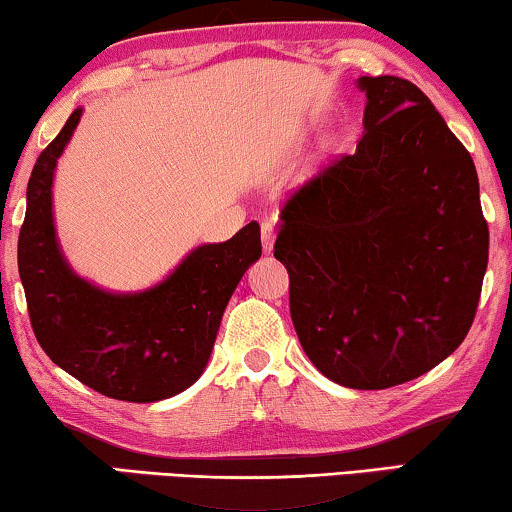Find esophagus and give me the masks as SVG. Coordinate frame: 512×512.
Instances as JSON below:
<instances>
[{"label": "esophagus", "instance_id": "1", "mask_svg": "<svg viewBox=\"0 0 512 512\" xmlns=\"http://www.w3.org/2000/svg\"><path fill=\"white\" fill-rule=\"evenodd\" d=\"M261 237H263V251L270 254L272 247H275V226L270 221L261 223Z\"/></svg>", "mask_w": 512, "mask_h": 512}]
</instances>
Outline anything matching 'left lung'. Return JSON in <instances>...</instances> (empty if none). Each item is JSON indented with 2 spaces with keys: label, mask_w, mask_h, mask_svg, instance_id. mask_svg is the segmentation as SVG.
I'll return each mask as SVG.
<instances>
[{
  "label": "left lung",
  "mask_w": 512,
  "mask_h": 512,
  "mask_svg": "<svg viewBox=\"0 0 512 512\" xmlns=\"http://www.w3.org/2000/svg\"><path fill=\"white\" fill-rule=\"evenodd\" d=\"M363 135L293 193L275 258L298 340L328 380L389 389L447 359L475 319L489 230L471 153L415 83L361 76Z\"/></svg>",
  "instance_id": "obj_1"
}]
</instances>
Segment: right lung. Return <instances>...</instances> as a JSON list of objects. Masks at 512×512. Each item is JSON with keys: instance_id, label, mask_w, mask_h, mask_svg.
Returning <instances> with one entry per match:
<instances>
[{"instance_id": "1", "label": "right lung", "mask_w": 512, "mask_h": 512, "mask_svg": "<svg viewBox=\"0 0 512 512\" xmlns=\"http://www.w3.org/2000/svg\"><path fill=\"white\" fill-rule=\"evenodd\" d=\"M79 121L76 109L27 184L18 272L32 331L48 359L86 387L118 401H163L205 370L223 310L261 256V226L251 221L228 242L193 249L153 289H97L69 268L53 228V172Z\"/></svg>"}]
</instances>
